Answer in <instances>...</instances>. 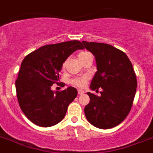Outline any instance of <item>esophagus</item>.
Segmentation results:
<instances>
[{"instance_id":"esophagus-1","label":"esophagus","mask_w":153,"mask_h":153,"mask_svg":"<svg viewBox=\"0 0 153 153\" xmlns=\"http://www.w3.org/2000/svg\"><path fill=\"white\" fill-rule=\"evenodd\" d=\"M84 91H82V90H79V91H78V94H79V95H82V94H84Z\"/></svg>"}]
</instances>
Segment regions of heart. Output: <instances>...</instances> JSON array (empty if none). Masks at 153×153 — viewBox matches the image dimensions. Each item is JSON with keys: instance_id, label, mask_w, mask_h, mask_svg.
Wrapping results in <instances>:
<instances>
[{"instance_id": "obj_1", "label": "heart", "mask_w": 153, "mask_h": 153, "mask_svg": "<svg viewBox=\"0 0 153 153\" xmlns=\"http://www.w3.org/2000/svg\"><path fill=\"white\" fill-rule=\"evenodd\" d=\"M89 55H91L89 52H81V53H79V55H78V58L80 60V62L84 59L87 56H89ZM66 62H67V60H66L65 62H63L62 64V67H65L66 65ZM89 80V76H79V77H76L74 78V79H71V83L73 85L76 86V87H84L86 86V84L87 83Z\"/></svg>"}]
</instances>
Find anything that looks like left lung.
I'll return each mask as SVG.
<instances>
[{
	"mask_svg": "<svg viewBox=\"0 0 153 153\" xmlns=\"http://www.w3.org/2000/svg\"><path fill=\"white\" fill-rule=\"evenodd\" d=\"M95 56L97 69L91 83L92 91L101 88L100 96L88 92L90 103L84 108L87 121L101 129L121 123L131 111L137 87L132 64L124 52L108 44L83 41Z\"/></svg>",
	"mask_w": 153,
	"mask_h": 153,
	"instance_id": "8db88e82",
	"label": "left lung"
}]
</instances>
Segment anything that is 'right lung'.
I'll return each instance as SVG.
<instances>
[{
	"label": "right lung",
	"mask_w": 153,
	"mask_h": 153,
	"mask_svg": "<svg viewBox=\"0 0 153 153\" xmlns=\"http://www.w3.org/2000/svg\"><path fill=\"white\" fill-rule=\"evenodd\" d=\"M84 47L79 41L46 45L26 56L15 81L21 109L28 120L41 127H50L63 119L68 106L77 96L73 87L62 91L51 90L58 83L66 59Z\"/></svg>",
	"instance_id": "right-lung-1"
}]
</instances>
